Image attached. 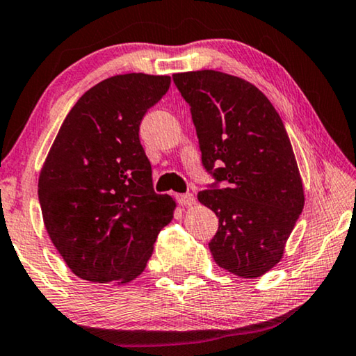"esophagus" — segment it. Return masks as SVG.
I'll list each match as a JSON object with an SVG mask.
<instances>
[{
    "mask_svg": "<svg viewBox=\"0 0 356 356\" xmlns=\"http://www.w3.org/2000/svg\"><path fill=\"white\" fill-rule=\"evenodd\" d=\"M177 203L180 207H192L195 204V197L192 193H180L177 195Z\"/></svg>",
    "mask_w": 356,
    "mask_h": 356,
    "instance_id": "esophagus-1",
    "label": "esophagus"
}]
</instances>
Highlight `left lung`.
I'll use <instances>...</instances> for the list:
<instances>
[{
	"mask_svg": "<svg viewBox=\"0 0 356 356\" xmlns=\"http://www.w3.org/2000/svg\"><path fill=\"white\" fill-rule=\"evenodd\" d=\"M214 179L198 193L219 219L209 250L218 266L259 277L276 266L302 214L303 184L287 130L247 80L218 71L174 74Z\"/></svg>",
	"mask_w": 356,
	"mask_h": 356,
	"instance_id": "8db88e82",
	"label": "left lung"
}]
</instances>
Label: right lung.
Listing matches in <instances>:
<instances>
[{
	"mask_svg": "<svg viewBox=\"0 0 356 356\" xmlns=\"http://www.w3.org/2000/svg\"><path fill=\"white\" fill-rule=\"evenodd\" d=\"M168 76L124 74L85 92L64 119L38 179L49 238L90 282L126 284L143 273L176 202L153 190L142 119Z\"/></svg>",
	"mask_w": 356,
	"mask_h": 356,
	"instance_id": "add662e5",
	"label": "right lung"
}]
</instances>
